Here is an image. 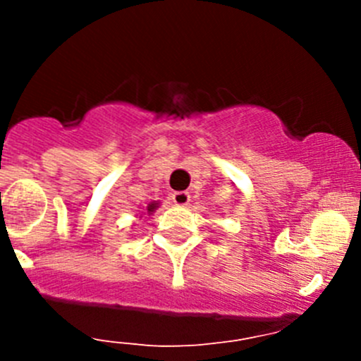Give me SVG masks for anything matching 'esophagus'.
Listing matches in <instances>:
<instances>
[{
    "mask_svg": "<svg viewBox=\"0 0 361 361\" xmlns=\"http://www.w3.org/2000/svg\"><path fill=\"white\" fill-rule=\"evenodd\" d=\"M171 201H173V204H176V206H187L188 201H190V195L187 192H174L171 195Z\"/></svg>",
    "mask_w": 361,
    "mask_h": 361,
    "instance_id": "1",
    "label": "esophagus"
}]
</instances>
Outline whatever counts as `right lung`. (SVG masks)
Segmentation results:
<instances>
[{
    "label": "right lung",
    "instance_id": "obj_1",
    "mask_svg": "<svg viewBox=\"0 0 361 361\" xmlns=\"http://www.w3.org/2000/svg\"><path fill=\"white\" fill-rule=\"evenodd\" d=\"M157 207H159V202H157V201L150 202L147 207H145L143 213H137V214H136V218H140V220H141V218H143V214H148V216H150V214L155 213V209H157Z\"/></svg>",
    "mask_w": 361,
    "mask_h": 361
}]
</instances>
